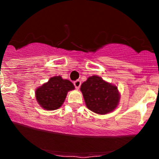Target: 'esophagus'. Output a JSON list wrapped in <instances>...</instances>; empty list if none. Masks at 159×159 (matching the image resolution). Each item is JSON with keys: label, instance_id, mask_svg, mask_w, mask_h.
Here are the masks:
<instances>
[{"label": "esophagus", "instance_id": "34e87169", "mask_svg": "<svg viewBox=\"0 0 159 159\" xmlns=\"http://www.w3.org/2000/svg\"><path fill=\"white\" fill-rule=\"evenodd\" d=\"M74 84V86L75 87L76 89H79V87H81V82L80 80H76V81H75L73 82Z\"/></svg>", "mask_w": 159, "mask_h": 159}]
</instances>
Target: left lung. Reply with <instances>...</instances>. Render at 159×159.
I'll list each match as a JSON object with an SVG mask.
<instances>
[{
  "instance_id": "left-lung-1",
  "label": "left lung",
  "mask_w": 159,
  "mask_h": 159,
  "mask_svg": "<svg viewBox=\"0 0 159 159\" xmlns=\"http://www.w3.org/2000/svg\"><path fill=\"white\" fill-rule=\"evenodd\" d=\"M81 91L87 107L96 114L110 113L116 108L119 102L117 87L98 76L93 75L87 78L81 84Z\"/></svg>"
}]
</instances>
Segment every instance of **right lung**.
<instances>
[{"label": "right lung", "instance_id": "right-lung-1", "mask_svg": "<svg viewBox=\"0 0 159 159\" xmlns=\"http://www.w3.org/2000/svg\"><path fill=\"white\" fill-rule=\"evenodd\" d=\"M73 84L61 76H54L36 90V98L40 106L48 111L58 109L63 105L67 93L74 90Z\"/></svg>", "mask_w": 159, "mask_h": 159}]
</instances>
